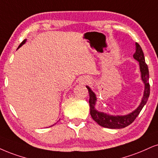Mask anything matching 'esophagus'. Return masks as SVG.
Returning <instances> with one entry per match:
<instances>
[{"instance_id":"34e87169","label":"esophagus","mask_w":158,"mask_h":158,"mask_svg":"<svg viewBox=\"0 0 158 158\" xmlns=\"http://www.w3.org/2000/svg\"><path fill=\"white\" fill-rule=\"evenodd\" d=\"M89 81H90V78H89V77H83V82L84 83H89Z\"/></svg>"}]
</instances>
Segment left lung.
I'll use <instances>...</instances> for the list:
<instances>
[{"instance_id":"obj_1","label":"left lung","mask_w":158,"mask_h":158,"mask_svg":"<svg viewBox=\"0 0 158 158\" xmlns=\"http://www.w3.org/2000/svg\"><path fill=\"white\" fill-rule=\"evenodd\" d=\"M133 58L136 61L139 62L141 77L143 83H144V91H143V95L141 99V102L139 107L127 115H116V116L99 111L95 108L97 100L96 94L91 90L90 87L86 85L89 94L90 114L93 119L103 127L110 128V129H121V128H124L130 125V124L133 123V121L135 119L147 102L149 94H150V85L149 83V69H148V66L145 62L143 50L137 42L135 43V52L133 55Z\"/></svg>"}]
</instances>
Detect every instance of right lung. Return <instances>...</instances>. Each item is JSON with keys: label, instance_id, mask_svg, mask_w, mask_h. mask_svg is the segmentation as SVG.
<instances>
[{"label": "right lung", "instance_id": "add662e5", "mask_svg": "<svg viewBox=\"0 0 158 158\" xmlns=\"http://www.w3.org/2000/svg\"><path fill=\"white\" fill-rule=\"evenodd\" d=\"M26 40H23V42H22V43H21L20 44H19V47H18V48H20V47L21 46H22L23 45V44H24L25 43V42H26ZM50 127H51V126H50Z\"/></svg>", "mask_w": 158, "mask_h": 158}]
</instances>
